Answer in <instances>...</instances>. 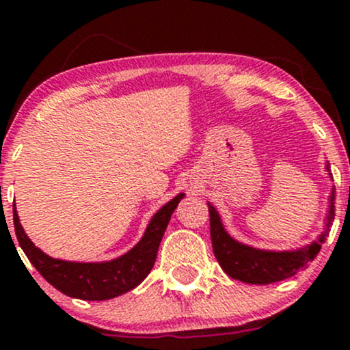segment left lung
<instances>
[{
	"instance_id": "obj_1",
	"label": "left lung",
	"mask_w": 350,
	"mask_h": 350,
	"mask_svg": "<svg viewBox=\"0 0 350 350\" xmlns=\"http://www.w3.org/2000/svg\"><path fill=\"white\" fill-rule=\"evenodd\" d=\"M326 172L329 179L332 180L329 163L326 161ZM334 186L329 194L327 214L324 217V227L321 234H317L316 240L309 242L303 247L291 248V250H265L252 245L239 242L226 230L219 211L207 200L208 215H211V237L212 247L217 262L220 263L222 270L230 278L240 280L250 284H268L281 281L284 278L296 275L309 262L316 258L321 250V245L326 242L329 230L334 222Z\"/></svg>"
}]
</instances>
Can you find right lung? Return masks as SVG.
Segmentation results:
<instances>
[{"label": "right lung", "instance_id": "1", "mask_svg": "<svg viewBox=\"0 0 350 350\" xmlns=\"http://www.w3.org/2000/svg\"><path fill=\"white\" fill-rule=\"evenodd\" d=\"M184 196L186 194L180 192L151 217L143 237L133 248L116 258L103 260V262H70V260L52 258L41 248L36 247L33 240L24 232L16 204H13L14 232L29 262L55 290L70 298L105 301L131 291L150 275L164 230L170 224L172 212L176 211Z\"/></svg>", "mask_w": 350, "mask_h": 350}]
</instances>
